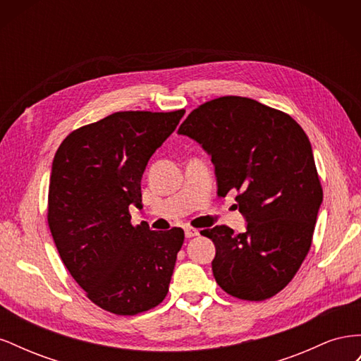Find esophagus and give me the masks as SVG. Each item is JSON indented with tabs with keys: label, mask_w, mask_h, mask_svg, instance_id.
<instances>
[{
	"label": "esophagus",
	"mask_w": 361,
	"mask_h": 361,
	"mask_svg": "<svg viewBox=\"0 0 361 361\" xmlns=\"http://www.w3.org/2000/svg\"><path fill=\"white\" fill-rule=\"evenodd\" d=\"M183 231H185V236H187V238H194V236L199 235V228H194L191 226H185Z\"/></svg>",
	"instance_id": "34e87169"
}]
</instances>
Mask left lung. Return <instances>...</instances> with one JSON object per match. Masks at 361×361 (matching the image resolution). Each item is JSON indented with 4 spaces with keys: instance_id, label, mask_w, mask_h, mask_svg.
<instances>
[{
    "instance_id": "obj_1",
    "label": "left lung",
    "mask_w": 361,
    "mask_h": 361,
    "mask_svg": "<svg viewBox=\"0 0 361 361\" xmlns=\"http://www.w3.org/2000/svg\"><path fill=\"white\" fill-rule=\"evenodd\" d=\"M178 134L211 157L218 195L239 192L235 200L245 232L227 226L200 232L215 245L216 283L236 298H271L307 256L322 203L307 135L290 116L241 96L195 108Z\"/></svg>"
}]
</instances>
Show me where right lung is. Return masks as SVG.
<instances>
[{"label":"right lung","mask_w":361,"mask_h":361,"mask_svg":"<svg viewBox=\"0 0 361 361\" xmlns=\"http://www.w3.org/2000/svg\"><path fill=\"white\" fill-rule=\"evenodd\" d=\"M185 110L120 111L73 130L52 161L48 224L64 267L96 305L114 314L154 309L169 292L183 231L130 224L150 157Z\"/></svg>","instance_id":"add662e5"}]
</instances>
